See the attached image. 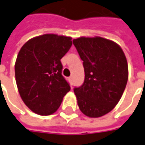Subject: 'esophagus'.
<instances>
[{"instance_id": "34e87169", "label": "esophagus", "mask_w": 145, "mask_h": 145, "mask_svg": "<svg viewBox=\"0 0 145 145\" xmlns=\"http://www.w3.org/2000/svg\"><path fill=\"white\" fill-rule=\"evenodd\" d=\"M68 82H70V84H71V85H72V83H73V77L72 76L69 77V78H68Z\"/></svg>"}]
</instances>
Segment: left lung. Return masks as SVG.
Masks as SVG:
<instances>
[{
  "label": "left lung",
  "instance_id": "left-lung-1",
  "mask_svg": "<svg viewBox=\"0 0 145 145\" xmlns=\"http://www.w3.org/2000/svg\"><path fill=\"white\" fill-rule=\"evenodd\" d=\"M73 44L85 71L83 84L74 89L78 106L89 118L102 117L117 106L125 89L126 57L118 44L100 36H82Z\"/></svg>",
  "mask_w": 145,
  "mask_h": 145
}]
</instances>
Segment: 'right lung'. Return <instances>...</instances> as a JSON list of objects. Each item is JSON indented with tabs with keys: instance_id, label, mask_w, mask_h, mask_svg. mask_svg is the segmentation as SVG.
<instances>
[{
	"instance_id": "add662e5",
	"label": "right lung",
	"mask_w": 145,
	"mask_h": 145,
	"mask_svg": "<svg viewBox=\"0 0 145 145\" xmlns=\"http://www.w3.org/2000/svg\"><path fill=\"white\" fill-rule=\"evenodd\" d=\"M71 39L44 34L29 39L19 52L15 63L16 86L24 104L35 114H54L71 89L62 75L60 59L71 47Z\"/></svg>"
}]
</instances>
